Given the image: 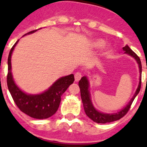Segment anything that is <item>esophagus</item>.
I'll list each match as a JSON object with an SVG mask.
<instances>
[{"label": "esophagus", "instance_id": "esophagus-1", "mask_svg": "<svg viewBox=\"0 0 147 147\" xmlns=\"http://www.w3.org/2000/svg\"><path fill=\"white\" fill-rule=\"evenodd\" d=\"M82 74L81 72H76V74H74V77H75V81L78 82L80 81V79L82 78Z\"/></svg>", "mask_w": 147, "mask_h": 147}]
</instances>
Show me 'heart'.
Here are the masks:
<instances>
[{"label": "heart", "mask_w": 147, "mask_h": 147, "mask_svg": "<svg viewBox=\"0 0 147 147\" xmlns=\"http://www.w3.org/2000/svg\"><path fill=\"white\" fill-rule=\"evenodd\" d=\"M104 43H105L104 40H95L94 42H93V46H95L96 48H100V47H102V45H104Z\"/></svg>", "instance_id": "obj_1"}]
</instances>
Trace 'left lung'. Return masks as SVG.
<instances>
[{"mask_svg": "<svg viewBox=\"0 0 147 147\" xmlns=\"http://www.w3.org/2000/svg\"><path fill=\"white\" fill-rule=\"evenodd\" d=\"M123 50L125 51L124 53L132 56V57H134L136 59L138 64V66H139L140 73H141V74L142 66H141V62L139 57L134 51H132L128 45H126V46L123 47ZM79 86H80V93H81V98L83 103V107H84V110H85L86 115L94 122H96V123H98V124H106V123H110V122L119 120L122 117H124V115L127 113V112L129 111V108H130L131 105H132L133 100L135 99V98L138 94L140 90H141V76H140L139 85H138V87L137 90H136V93L134 94L132 99L130 100V102L128 103V105L122 109L121 111L116 113L113 114L103 113L98 112V110H96L94 108L93 104L91 102V100H90V94L89 90H88L89 82H88V78L86 76H83L81 80H80V82H79Z\"/></svg>", "mask_w": 147, "mask_h": 147, "instance_id": "obj_1", "label": "left lung"}]
</instances>
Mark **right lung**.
Here are the masks:
<instances>
[{
    "instance_id": "add662e5",
    "label": "right lung",
    "mask_w": 147,
    "mask_h": 147,
    "mask_svg": "<svg viewBox=\"0 0 147 147\" xmlns=\"http://www.w3.org/2000/svg\"><path fill=\"white\" fill-rule=\"evenodd\" d=\"M37 30L28 32L23 36L34 33ZM18 41L19 40L12 46L8 57V74L6 80L9 90L15 103L22 112L34 119H48L57 111L61 102V96L74 82V76L71 74L59 78L46 91L40 94L31 95L25 93L15 85L11 71V54Z\"/></svg>"
}]
</instances>
